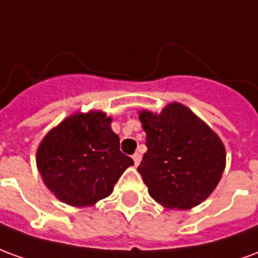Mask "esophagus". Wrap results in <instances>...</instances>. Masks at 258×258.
<instances>
[{
	"instance_id": "34e87169",
	"label": "esophagus",
	"mask_w": 258,
	"mask_h": 258,
	"mask_svg": "<svg viewBox=\"0 0 258 258\" xmlns=\"http://www.w3.org/2000/svg\"><path fill=\"white\" fill-rule=\"evenodd\" d=\"M133 160H134L135 166H138V164H140V162H141V155H140V153H134V155H133Z\"/></svg>"
}]
</instances>
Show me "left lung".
<instances>
[{
	"label": "left lung",
	"mask_w": 258,
	"mask_h": 258,
	"mask_svg": "<svg viewBox=\"0 0 258 258\" xmlns=\"http://www.w3.org/2000/svg\"><path fill=\"white\" fill-rule=\"evenodd\" d=\"M148 151L138 171L148 192L170 210H189L216 189L225 168L221 138L189 107L171 102L160 113L140 110Z\"/></svg>",
	"instance_id": "8db88e82"
}]
</instances>
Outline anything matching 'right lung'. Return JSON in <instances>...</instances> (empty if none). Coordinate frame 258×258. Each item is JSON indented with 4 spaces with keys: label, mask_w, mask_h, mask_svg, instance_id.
Listing matches in <instances>:
<instances>
[{
    "label": "right lung",
    "mask_w": 258,
    "mask_h": 258,
    "mask_svg": "<svg viewBox=\"0 0 258 258\" xmlns=\"http://www.w3.org/2000/svg\"><path fill=\"white\" fill-rule=\"evenodd\" d=\"M36 163L48 189L73 207L107 198L134 164L120 151L112 117L102 110L76 112L49 130L37 148Z\"/></svg>",
    "instance_id": "obj_1"
}]
</instances>
